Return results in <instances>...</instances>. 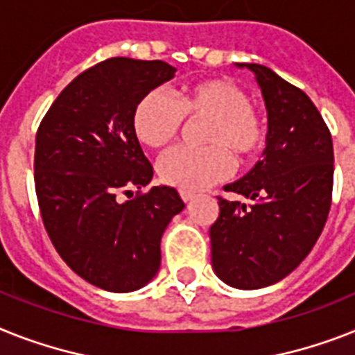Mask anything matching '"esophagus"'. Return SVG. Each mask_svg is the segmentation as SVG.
<instances>
[{"instance_id":"1","label":"esophagus","mask_w":355,"mask_h":355,"mask_svg":"<svg viewBox=\"0 0 355 355\" xmlns=\"http://www.w3.org/2000/svg\"><path fill=\"white\" fill-rule=\"evenodd\" d=\"M196 196L192 194V192H187V190H181V199H183L184 203H190L192 199H194Z\"/></svg>"}]
</instances>
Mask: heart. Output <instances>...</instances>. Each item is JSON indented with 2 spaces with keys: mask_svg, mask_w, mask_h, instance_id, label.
Returning a JSON list of instances; mask_svg holds the SVG:
<instances>
[{
  "mask_svg": "<svg viewBox=\"0 0 355 355\" xmlns=\"http://www.w3.org/2000/svg\"><path fill=\"white\" fill-rule=\"evenodd\" d=\"M184 118H207L201 128L203 146H175L159 159L157 171L166 184L199 192L232 174V152L250 159L265 145V123L250 107L247 92L228 79H205L190 85L180 99L165 90L146 92L132 112L137 141L150 148L168 145L184 125Z\"/></svg>",
  "mask_w": 355,
  "mask_h": 355,
  "instance_id": "obj_1",
  "label": "heart"
}]
</instances>
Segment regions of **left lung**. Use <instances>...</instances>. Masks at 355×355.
Listing matches in <instances>:
<instances>
[{"mask_svg": "<svg viewBox=\"0 0 355 355\" xmlns=\"http://www.w3.org/2000/svg\"><path fill=\"white\" fill-rule=\"evenodd\" d=\"M256 74L268 116L263 159L225 187L252 205L218 198L210 227L212 266L234 288L254 290L286 277L309 256L329 218L334 184L332 136L301 89L257 63H237Z\"/></svg>", "mask_w": 355, "mask_h": 355, "instance_id": "8db88e82", "label": "left lung"}]
</instances>
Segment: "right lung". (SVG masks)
Listing matches in <instances>:
<instances>
[{
	"label": "right lung",
	"instance_id": "right-lung-1",
	"mask_svg": "<svg viewBox=\"0 0 355 355\" xmlns=\"http://www.w3.org/2000/svg\"><path fill=\"white\" fill-rule=\"evenodd\" d=\"M174 72L159 60L101 61L67 85L37 128L34 183L46 234L79 277L108 292L156 276L161 236L184 209L175 189L143 190L154 171L132 130L137 101ZM132 186L137 196L119 202Z\"/></svg>",
	"mask_w": 355,
	"mask_h": 355
}]
</instances>
